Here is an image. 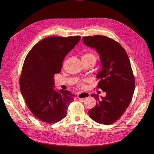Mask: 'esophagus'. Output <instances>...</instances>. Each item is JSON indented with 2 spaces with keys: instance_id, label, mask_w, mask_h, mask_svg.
Wrapping results in <instances>:
<instances>
[{
  "instance_id": "34e87169",
  "label": "esophagus",
  "mask_w": 154,
  "mask_h": 154,
  "mask_svg": "<svg viewBox=\"0 0 154 154\" xmlns=\"http://www.w3.org/2000/svg\"><path fill=\"white\" fill-rule=\"evenodd\" d=\"M89 96H90L89 93L84 92L80 93V94L78 95V97H79V99H85V98L88 97H89Z\"/></svg>"
}]
</instances>
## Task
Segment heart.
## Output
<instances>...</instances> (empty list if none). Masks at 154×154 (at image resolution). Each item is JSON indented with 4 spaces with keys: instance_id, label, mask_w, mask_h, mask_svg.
<instances>
[{
    "instance_id": "heart-1",
    "label": "heart",
    "mask_w": 154,
    "mask_h": 154,
    "mask_svg": "<svg viewBox=\"0 0 154 154\" xmlns=\"http://www.w3.org/2000/svg\"><path fill=\"white\" fill-rule=\"evenodd\" d=\"M82 59H93L95 60L96 61V57L95 56L91 53H87L85 54H84L82 57Z\"/></svg>"
}]
</instances>
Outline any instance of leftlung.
Masks as SVG:
<instances>
[{"label": "left lung", "instance_id": "obj_1", "mask_svg": "<svg viewBox=\"0 0 154 154\" xmlns=\"http://www.w3.org/2000/svg\"><path fill=\"white\" fill-rule=\"evenodd\" d=\"M82 40L99 55L101 69L96 76L99 80L97 87L106 93L100 97L91 94L97 102L88 110V115L99 124H112L124 114L134 92L135 79L130 60L121 45L107 37H84Z\"/></svg>", "mask_w": 154, "mask_h": 154}]
</instances>
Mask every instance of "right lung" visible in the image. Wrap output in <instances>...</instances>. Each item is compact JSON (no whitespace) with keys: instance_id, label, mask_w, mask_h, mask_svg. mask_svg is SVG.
<instances>
[{"instance_id":"right-lung-1","label":"right lung","mask_w":154,"mask_h":154,"mask_svg":"<svg viewBox=\"0 0 154 154\" xmlns=\"http://www.w3.org/2000/svg\"><path fill=\"white\" fill-rule=\"evenodd\" d=\"M80 38H45L32 47L24 61L20 92L31 112L44 122L54 123L63 119L69 104L77 97L68 91L54 89V77L60 72L65 57Z\"/></svg>"}]
</instances>
